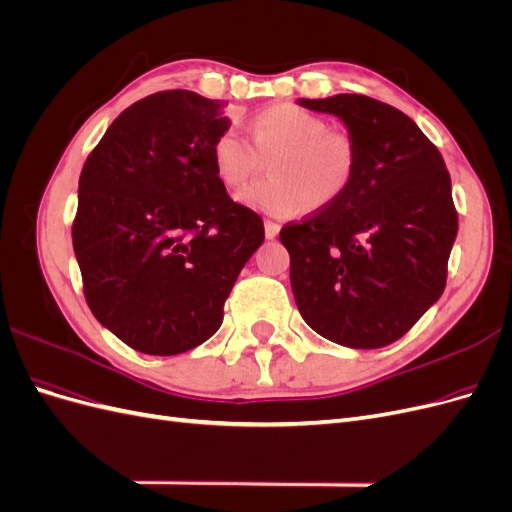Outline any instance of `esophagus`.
Returning a JSON list of instances; mask_svg holds the SVG:
<instances>
[{
	"instance_id": "1",
	"label": "esophagus",
	"mask_w": 512,
	"mask_h": 512,
	"mask_svg": "<svg viewBox=\"0 0 512 512\" xmlns=\"http://www.w3.org/2000/svg\"><path fill=\"white\" fill-rule=\"evenodd\" d=\"M277 232H280V224H275V222L267 220V222H265V237H267V239H275Z\"/></svg>"
}]
</instances>
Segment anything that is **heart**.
Here are the masks:
<instances>
[{"label": "heart", "mask_w": 512, "mask_h": 512, "mask_svg": "<svg viewBox=\"0 0 512 512\" xmlns=\"http://www.w3.org/2000/svg\"><path fill=\"white\" fill-rule=\"evenodd\" d=\"M213 168L224 188L235 190L269 163V181L237 192V203L277 220L297 218L309 207H327L342 196L356 173V145L327 119L294 104H275L258 113L252 138L228 128L215 138Z\"/></svg>", "instance_id": "b5f03b06"}]
</instances>
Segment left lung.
<instances>
[{"label": "left lung", "mask_w": 512, "mask_h": 512, "mask_svg": "<svg viewBox=\"0 0 512 512\" xmlns=\"http://www.w3.org/2000/svg\"><path fill=\"white\" fill-rule=\"evenodd\" d=\"M299 104L344 121L356 173L335 203L280 232L294 301L309 327L339 346H389L444 292L457 237L451 175L395 106L359 94Z\"/></svg>", "instance_id": "8db88e82"}]
</instances>
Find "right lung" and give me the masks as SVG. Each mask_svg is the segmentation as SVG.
Segmentation results:
<instances>
[{
  "label": "right lung",
  "instance_id": "obj_1",
  "mask_svg": "<svg viewBox=\"0 0 512 512\" xmlns=\"http://www.w3.org/2000/svg\"><path fill=\"white\" fill-rule=\"evenodd\" d=\"M224 102L170 89L128 106L79 179L72 245L85 299L130 348L170 356L220 329L224 301L265 241L260 215L232 203L211 149Z\"/></svg>",
  "mask_w": 512,
  "mask_h": 512
}]
</instances>
